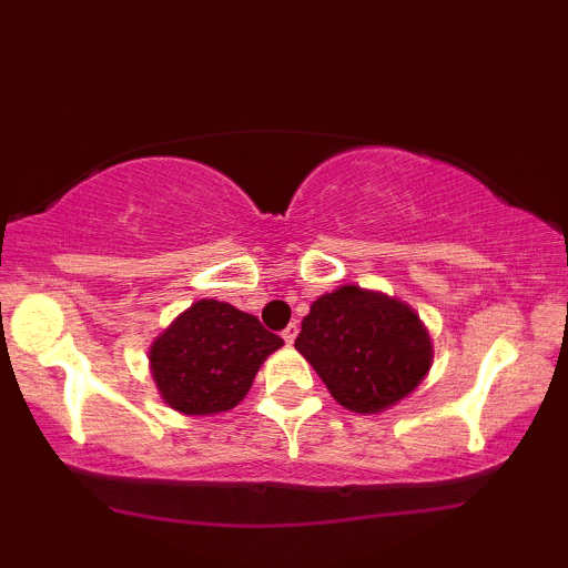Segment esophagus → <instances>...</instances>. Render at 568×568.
<instances>
[{
	"label": "esophagus",
	"instance_id": "1",
	"mask_svg": "<svg viewBox=\"0 0 568 568\" xmlns=\"http://www.w3.org/2000/svg\"><path fill=\"white\" fill-rule=\"evenodd\" d=\"M297 333H300V325H297V323H290V325H286V328L282 331V338L286 341V344H294V338H297Z\"/></svg>",
	"mask_w": 568,
	"mask_h": 568
}]
</instances>
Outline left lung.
Masks as SVG:
<instances>
[{
  "label": "left lung",
  "instance_id": "obj_1",
  "mask_svg": "<svg viewBox=\"0 0 568 568\" xmlns=\"http://www.w3.org/2000/svg\"><path fill=\"white\" fill-rule=\"evenodd\" d=\"M294 348L313 364L333 398L356 414L393 406L432 364L429 333L398 300L359 286L315 300Z\"/></svg>",
  "mask_w": 568,
  "mask_h": 568
}]
</instances>
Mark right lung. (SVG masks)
I'll return each mask as SVG.
<instances>
[{
    "label": "right lung",
    "mask_w": 568,
    "mask_h": 568,
    "mask_svg": "<svg viewBox=\"0 0 568 568\" xmlns=\"http://www.w3.org/2000/svg\"><path fill=\"white\" fill-rule=\"evenodd\" d=\"M282 344L255 315L201 300L152 344V375L170 408L220 414L245 398L263 359Z\"/></svg>",
    "instance_id": "right-lung-1"
}]
</instances>
